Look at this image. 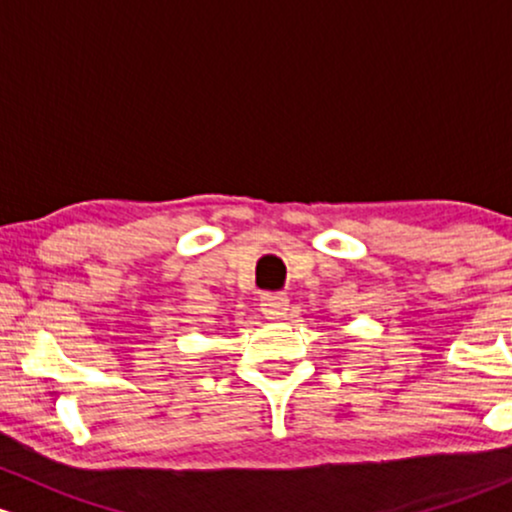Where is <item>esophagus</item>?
Returning <instances> with one entry per match:
<instances>
[{
	"label": "esophagus",
	"instance_id": "34e87169",
	"mask_svg": "<svg viewBox=\"0 0 512 512\" xmlns=\"http://www.w3.org/2000/svg\"><path fill=\"white\" fill-rule=\"evenodd\" d=\"M290 307V300L285 295H263L261 297V312L266 319H283Z\"/></svg>",
	"mask_w": 512,
	"mask_h": 512
}]
</instances>
